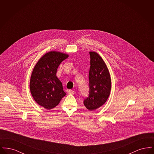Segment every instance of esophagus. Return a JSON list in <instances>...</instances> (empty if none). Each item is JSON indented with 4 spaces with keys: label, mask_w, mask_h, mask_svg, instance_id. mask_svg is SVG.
I'll use <instances>...</instances> for the list:
<instances>
[{
    "label": "esophagus",
    "mask_w": 154,
    "mask_h": 154,
    "mask_svg": "<svg viewBox=\"0 0 154 154\" xmlns=\"http://www.w3.org/2000/svg\"><path fill=\"white\" fill-rule=\"evenodd\" d=\"M68 93H69V94H74V91H73V90H72V89H69V90L68 91Z\"/></svg>",
    "instance_id": "obj_1"
}]
</instances>
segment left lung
<instances>
[{
  "label": "left lung",
  "instance_id": "1",
  "mask_svg": "<svg viewBox=\"0 0 154 154\" xmlns=\"http://www.w3.org/2000/svg\"><path fill=\"white\" fill-rule=\"evenodd\" d=\"M89 96L84 104L90 111L97 109L106 102L110 95L111 82L109 71L102 57L96 52H89Z\"/></svg>",
  "mask_w": 154,
  "mask_h": 154
}]
</instances>
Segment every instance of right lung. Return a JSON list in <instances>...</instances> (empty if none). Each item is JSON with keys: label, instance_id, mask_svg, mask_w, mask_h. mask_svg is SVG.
<instances>
[{"label": "right lung", "instance_id": "add662e5", "mask_svg": "<svg viewBox=\"0 0 154 154\" xmlns=\"http://www.w3.org/2000/svg\"><path fill=\"white\" fill-rule=\"evenodd\" d=\"M68 57L60 52H48L38 60L32 71L31 94L36 102L47 110L55 107L66 95L56 74L59 65Z\"/></svg>", "mask_w": 154, "mask_h": 154}]
</instances>
